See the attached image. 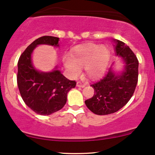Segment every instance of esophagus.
I'll list each match as a JSON object with an SVG mask.
<instances>
[{"instance_id":"obj_1","label":"esophagus","mask_w":155,"mask_h":155,"mask_svg":"<svg viewBox=\"0 0 155 155\" xmlns=\"http://www.w3.org/2000/svg\"><path fill=\"white\" fill-rule=\"evenodd\" d=\"M76 86H77L78 87H81V88H83V87H85V84H83L82 83V82H81V81H78L77 83H76Z\"/></svg>"}]
</instances>
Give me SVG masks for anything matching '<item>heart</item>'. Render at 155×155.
<instances>
[{"label": "heart", "mask_w": 155, "mask_h": 155, "mask_svg": "<svg viewBox=\"0 0 155 155\" xmlns=\"http://www.w3.org/2000/svg\"><path fill=\"white\" fill-rule=\"evenodd\" d=\"M109 60L108 51L96 44L79 46L72 51L71 55H66L63 63L71 77H77L81 73V66H86L90 77L96 78L105 71Z\"/></svg>", "instance_id": "b5f03b06"}]
</instances>
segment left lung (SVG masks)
<instances>
[{
	"instance_id": "left-lung-1",
	"label": "left lung",
	"mask_w": 155,
	"mask_h": 155,
	"mask_svg": "<svg viewBox=\"0 0 155 155\" xmlns=\"http://www.w3.org/2000/svg\"><path fill=\"white\" fill-rule=\"evenodd\" d=\"M117 56L125 63L124 71L116 74L111 69L99 81L91 84L93 97L85 101L90 111L98 115H107L119 111L132 98L138 81L139 61L134 53L124 42L114 40Z\"/></svg>"
}]
</instances>
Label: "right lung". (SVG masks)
Returning a JSON list of instances; mask_svg holds the SVG:
<instances>
[{
	"label": "right lung",
	"instance_id": "obj_1",
	"mask_svg": "<svg viewBox=\"0 0 155 155\" xmlns=\"http://www.w3.org/2000/svg\"><path fill=\"white\" fill-rule=\"evenodd\" d=\"M58 41L54 36L40 37L25 48L18 62L17 84L21 97L29 108L41 115H50L63 108L68 92L76 84L58 70L44 73L32 65L31 54L38 45L58 46Z\"/></svg>",
	"mask_w": 155,
	"mask_h": 155
}]
</instances>
